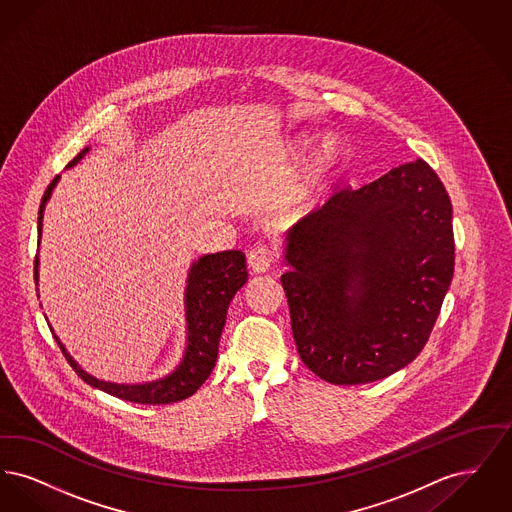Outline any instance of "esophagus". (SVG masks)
Here are the masks:
<instances>
[{
    "instance_id": "34e87169",
    "label": "esophagus",
    "mask_w": 512,
    "mask_h": 512,
    "mask_svg": "<svg viewBox=\"0 0 512 512\" xmlns=\"http://www.w3.org/2000/svg\"><path fill=\"white\" fill-rule=\"evenodd\" d=\"M247 263L257 274L267 272L274 265V251L268 245H255L247 255Z\"/></svg>"
}]
</instances>
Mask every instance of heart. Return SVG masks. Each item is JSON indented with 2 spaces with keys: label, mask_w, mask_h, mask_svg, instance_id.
I'll return each instance as SVG.
<instances>
[{
  "label": "heart",
  "mask_w": 512,
  "mask_h": 512,
  "mask_svg": "<svg viewBox=\"0 0 512 512\" xmlns=\"http://www.w3.org/2000/svg\"><path fill=\"white\" fill-rule=\"evenodd\" d=\"M305 149H307V140H299L293 147L295 155H301ZM338 161H340V146L334 140H324L307 159V163L303 165L293 184V203L301 207L311 205L330 184L338 167Z\"/></svg>",
  "instance_id": "obj_1"
}]
</instances>
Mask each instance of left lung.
Returning <instances> with one entry per match:
<instances>
[{
	"mask_svg": "<svg viewBox=\"0 0 512 512\" xmlns=\"http://www.w3.org/2000/svg\"><path fill=\"white\" fill-rule=\"evenodd\" d=\"M297 353L336 386L382 380L424 349L455 270L453 207L416 159L340 190L286 238Z\"/></svg>",
	"mask_w": 512,
	"mask_h": 512,
	"instance_id": "obj_1",
	"label": "left lung"
}]
</instances>
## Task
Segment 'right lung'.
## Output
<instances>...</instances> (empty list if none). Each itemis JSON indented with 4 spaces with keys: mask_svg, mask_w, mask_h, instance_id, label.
<instances>
[{
    "mask_svg": "<svg viewBox=\"0 0 512 512\" xmlns=\"http://www.w3.org/2000/svg\"><path fill=\"white\" fill-rule=\"evenodd\" d=\"M88 147H84L69 167L76 165L84 155ZM59 176L51 180L40 203L38 211V234L42 236V219L44 209L48 203L51 190L55 188ZM34 280L38 284V257L34 259ZM247 282V267H245V253L230 249L203 255L199 261H195L190 268L188 276V288H186V320H188V347L184 353L182 363L176 366V370L165 378H159L155 382L147 384H113L98 380L84 372L76 365L73 357L67 353L63 343L57 336H53L59 343L65 359L71 363L74 372L90 386L105 391L109 395H115L130 403H142V405H167L176 403L182 399H188L195 391L201 388V384L209 378L213 372L217 355H219V341L226 311L232 301V297Z\"/></svg>",
    "mask_w": 512,
    "mask_h": 512,
    "instance_id": "1",
    "label": "right lung"
}]
</instances>
